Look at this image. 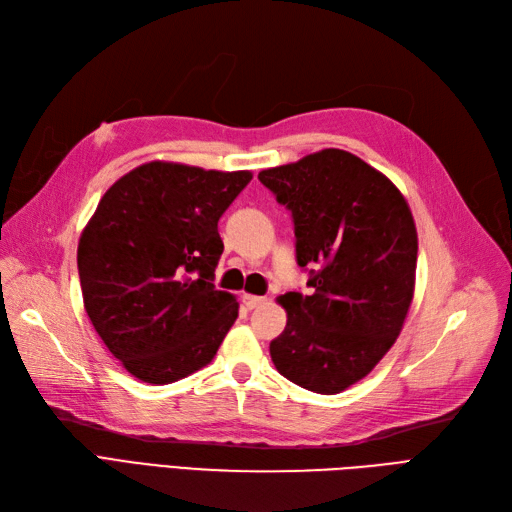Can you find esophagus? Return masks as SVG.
Segmentation results:
<instances>
[{"label":"esophagus","instance_id":"obj_1","mask_svg":"<svg viewBox=\"0 0 512 512\" xmlns=\"http://www.w3.org/2000/svg\"><path fill=\"white\" fill-rule=\"evenodd\" d=\"M242 302H244V306L249 308V310H255V308H259V306L266 304L268 300H266V298H261V295H244Z\"/></svg>","mask_w":512,"mask_h":512}]
</instances>
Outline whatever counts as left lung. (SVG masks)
<instances>
[{
	"label": "left lung",
	"mask_w": 512,
	"mask_h": 512,
	"mask_svg": "<svg viewBox=\"0 0 512 512\" xmlns=\"http://www.w3.org/2000/svg\"><path fill=\"white\" fill-rule=\"evenodd\" d=\"M293 219L308 291L280 295L285 332L270 342L276 370L315 393L364 378L400 336L412 302L417 229L404 195L366 161L325 148L259 172Z\"/></svg>",
	"instance_id": "8db88e82"
}]
</instances>
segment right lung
I'll return each instance as SVG.
<instances>
[{"label": "right lung", "instance_id": "1", "mask_svg": "<svg viewBox=\"0 0 512 512\" xmlns=\"http://www.w3.org/2000/svg\"><path fill=\"white\" fill-rule=\"evenodd\" d=\"M251 172L151 161L114 183L78 242L85 310L108 351L144 383L204 368L238 317L214 289L219 219Z\"/></svg>", "mask_w": 512, "mask_h": 512}]
</instances>
